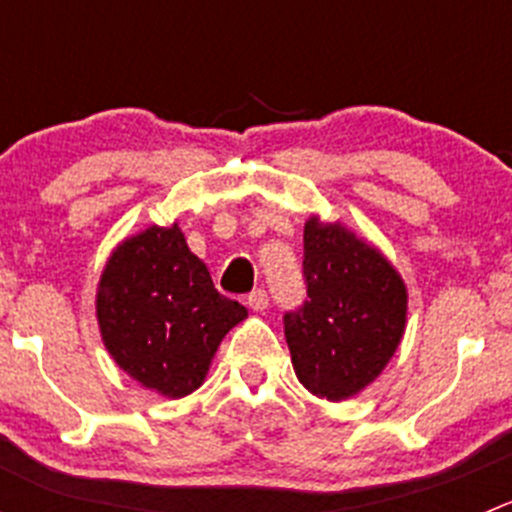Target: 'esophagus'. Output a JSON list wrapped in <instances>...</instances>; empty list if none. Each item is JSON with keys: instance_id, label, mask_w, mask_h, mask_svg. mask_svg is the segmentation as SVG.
I'll return each mask as SVG.
<instances>
[{"instance_id": "esophagus-1", "label": "esophagus", "mask_w": 512, "mask_h": 512, "mask_svg": "<svg viewBox=\"0 0 512 512\" xmlns=\"http://www.w3.org/2000/svg\"><path fill=\"white\" fill-rule=\"evenodd\" d=\"M267 304H270V299H267L265 289H255V292L247 297V307H250L252 312H265Z\"/></svg>"}]
</instances>
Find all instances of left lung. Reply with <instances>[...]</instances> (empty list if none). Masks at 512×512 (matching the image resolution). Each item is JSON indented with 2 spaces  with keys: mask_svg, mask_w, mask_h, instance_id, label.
I'll use <instances>...</instances> for the list:
<instances>
[{
  "mask_svg": "<svg viewBox=\"0 0 512 512\" xmlns=\"http://www.w3.org/2000/svg\"><path fill=\"white\" fill-rule=\"evenodd\" d=\"M309 299L285 314L294 374L309 394L347 401L379 379L406 332L409 289L389 257L339 220L304 223Z\"/></svg>",
  "mask_w": 512,
  "mask_h": 512,
  "instance_id": "1",
  "label": "left lung"
}]
</instances>
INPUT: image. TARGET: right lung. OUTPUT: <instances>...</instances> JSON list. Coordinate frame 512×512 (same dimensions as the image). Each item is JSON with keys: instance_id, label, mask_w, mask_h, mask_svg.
<instances>
[{"instance_id": "right-lung-1", "label": "right lung", "mask_w": 512, "mask_h": 512, "mask_svg": "<svg viewBox=\"0 0 512 512\" xmlns=\"http://www.w3.org/2000/svg\"><path fill=\"white\" fill-rule=\"evenodd\" d=\"M247 309L213 285L178 223L113 247L96 287L103 347L133 381L165 399L200 389L220 342Z\"/></svg>"}]
</instances>
